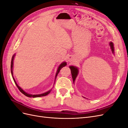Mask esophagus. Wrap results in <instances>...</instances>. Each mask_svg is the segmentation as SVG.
<instances>
[{
    "instance_id": "34e87169",
    "label": "esophagus",
    "mask_w": 128,
    "mask_h": 128,
    "mask_svg": "<svg viewBox=\"0 0 128 128\" xmlns=\"http://www.w3.org/2000/svg\"><path fill=\"white\" fill-rule=\"evenodd\" d=\"M68 60L69 61H70V62L72 61L73 60H74L73 57H72V56H68Z\"/></svg>"
}]
</instances>
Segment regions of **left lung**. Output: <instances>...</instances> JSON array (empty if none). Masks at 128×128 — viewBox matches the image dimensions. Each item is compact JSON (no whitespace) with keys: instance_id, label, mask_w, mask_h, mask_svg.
I'll return each instance as SVG.
<instances>
[{"instance_id":"left-lung-1","label":"left lung","mask_w":128,"mask_h":128,"mask_svg":"<svg viewBox=\"0 0 128 128\" xmlns=\"http://www.w3.org/2000/svg\"><path fill=\"white\" fill-rule=\"evenodd\" d=\"M111 49L112 50V52L114 53V47H113V44L112 42H110V44ZM70 68V70H71V72H72V80L73 82L74 83V81L75 80L76 77H77V74H78V69H77L76 67H74V66H70L69 67Z\"/></svg>"}]
</instances>
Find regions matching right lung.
Instances as JSON below:
<instances>
[{"label":"right lung","instance_id":"right-lung-1","mask_svg":"<svg viewBox=\"0 0 128 128\" xmlns=\"http://www.w3.org/2000/svg\"><path fill=\"white\" fill-rule=\"evenodd\" d=\"M14 56H15V54L13 56V57H12V61H11V65H10V68H11V73H12V75L13 76V71H12V70H13V59H14ZM66 64H66V62H63V63H62L60 65V66L59 67V68H58V70H57V72H56V76H57V75H58V74H59V72H60V70H61V69L62 68L64 67L65 66H66ZM13 77V76H12ZM13 80H14V82H15V84H16V86L18 87V90H20V91L21 92V93H22L23 94H24L26 96H28V97H33V98H35V97H40V96H46V95H48L49 93L51 92V90H50V91H48V92H45V93H44V94H34V95H32V94H27V93H26V92H25L24 90H22V89L17 84V83H16V81H15V79L14 78V77H13Z\"/></svg>","mask_w":128,"mask_h":128}]
</instances>
